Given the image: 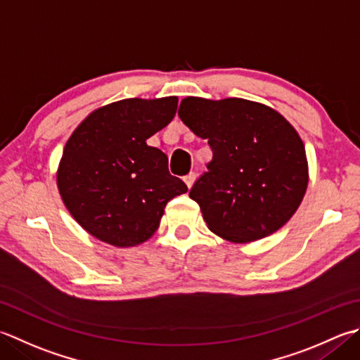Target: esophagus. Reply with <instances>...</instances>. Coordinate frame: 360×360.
Wrapping results in <instances>:
<instances>
[{
	"label": "esophagus",
	"instance_id": "1",
	"mask_svg": "<svg viewBox=\"0 0 360 360\" xmlns=\"http://www.w3.org/2000/svg\"><path fill=\"white\" fill-rule=\"evenodd\" d=\"M195 179H196V174L193 172H190L187 176H184V182H186L188 188H192Z\"/></svg>",
	"mask_w": 360,
	"mask_h": 360
}]
</instances>
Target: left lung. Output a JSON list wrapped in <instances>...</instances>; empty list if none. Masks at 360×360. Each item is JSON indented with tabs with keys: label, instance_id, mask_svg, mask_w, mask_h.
Instances as JSON below:
<instances>
[{
	"label": "left lung",
	"instance_id": "8db88e82",
	"mask_svg": "<svg viewBox=\"0 0 360 360\" xmlns=\"http://www.w3.org/2000/svg\"><path fill=\"white\" fill-rule=\"evenodd\" d=\"M178 115L207 139L214 154L188 193L207 228L234 243L255 242L283 228L309 182L304 143L293 126L269 105L243 98L187 96Z\"/></svg>",
	"mask_w": 360,
	"mask_h": 360
}]
</instances>
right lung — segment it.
Wrapping results in <instances>:
<instances>
[{"label":"right lung","mask_w":360,"mask_h":360,"mask_svg":"<svg viewBox=\"0 0 360 360\" xmlns=\"http://www.w3.org/2000/svg\"><path fill=\"white\" fill-rule=\"evenodd\" d=\"M178 98H129L96 109L63 148L58 170L62 201L89 234L128 248L159 228L167 202L187 192L168 159L146 139L172 122Z\"/></svg>","instance_id":"add662e5"}]
</instances>
